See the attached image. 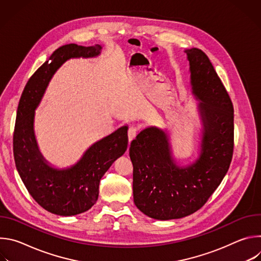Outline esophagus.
Listing matches in <instances>:
<instances>
[{"mask_svg":"<svg viewBox=\"0 0 261 261\" xmlns=\"http://www.w3.org/2000/svg\"><path fill=\"white\" fill-rule=\"evenodd\" d=\"M136 134H137V128L135 126H131L128 129V139H129V141L133 140L134 137L136 136Z\"/></svg>","mask_w":261,"mask_h":261,"instance_id":"obj_1","label":"esophagus"}]
</instances>
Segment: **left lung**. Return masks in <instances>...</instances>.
<instances>
[{"label": "left lung", "instance_id": "obj_1", "mask_svg": "<svg viewBox=\"0 0 261 261\" xmlns=\"http://www.w3.org/2000/svg\"><path fill=\"white\" fill-rule=\"evenodd\" d=\"M191 94L200 120L198 152L193 162L173 156L170 132L156 126L132 140L133 198L137 208L156 220H173L198 211L225 176L233 153V106L207 56L185 49Z\"/></svg>", "mask_w": 261, "mask_h": 261}]
</instances>
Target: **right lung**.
I'll return each instance as SVG.
<instances>
[{
  "label": "right lung",
  "mask_w": 261,
  "mask_h": 261,
  "mask_svg": "<svg viewBox=\"0 0 261 261\" xmlns=\"http://www.w3.org/2000/svg\"><path fill=\"white\" fill-rule=\"evenodd\" d=\"M102 45L67 44L58 48L29 80L19 100L13 153L17 171L32 197L59 216H75L97 201L101 177L127 151L128 126L90 145L81 159L68 167H57L42 155L35 135V110L58 69L70 59H89L101 54Z\"/></svg>",
  "instance_id": "add662e5"
}]
</instances>
